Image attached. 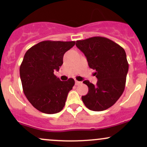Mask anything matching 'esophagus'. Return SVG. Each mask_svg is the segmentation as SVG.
<instances>
[{
    "label": "esophagus",
    "instance_id": "1",
    "mask_svg": "<svg viewBox=\"0 0 147 147\" xmlns=\"http://www.w3.org/2000/svg\"><path fill=\"white\" fill-rule=\"evenodd\" d=\"M82 84V82H79V81H77V80L75 81V85L76 86H78V85H79V84Z\"/></svg>",
    "mask_w": 147,
    "mask_h": 147
}]
</instances>
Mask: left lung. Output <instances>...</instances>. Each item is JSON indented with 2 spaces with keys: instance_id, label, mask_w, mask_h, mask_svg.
I'll return each instance as SVG.
<instances>
[{
  "instance_id": "obj_1",
  "label": "left lung",
  "mask_w": 147,
  "mask_h": 147,
  "mask_svg": "<svg viewBox=\"0 0 147 147\" xmlns=\"http://www.w3.org/2000/svg\"><path fill=\"white\" fill-rule=\"evenodd\" d=\"M76 46L86 57L89 67L96 70L98 79L95 86L88 80L83 82L88 87V92L82 96V101L91 111L106 110L115 104L124 90L129 70L125 50L102 36L77 41Z\"/></svg>"
}]
</instances>
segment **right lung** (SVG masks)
<instances>
[{"mask_svg": "<svg viewBox=\"0 0 147 147\" xmlns=\"http://www.w3.org/2000/svg\"><path fill=\"white\" fill-rule=\"evenodd\" d=\"M75 44V41H43L25 54L20 66L22 86L25 97L38 111L55 114L63 109L75 80L61 81L54 70H59L64 54Z\"/></svg>", "mask_w": 147, "mask_h": 147, "instance_id": "right-lung-1", "label": "right lung"}]
</instances>
